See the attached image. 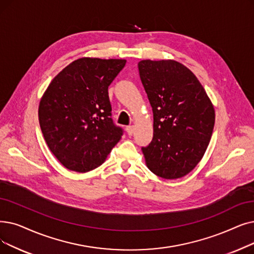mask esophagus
Returning a JSON list of instances; mask_svg holds the SVG:
<instances>
[{
    "instance_id": "obj_1",
    "label": "esophagus",
    "mask_w": 254,
    "mask_h": 254,
    "mask_svg": "<svg viewBox=\"0 0 254 254\" xmlns=\"http://www.w3.org/2000/svg\"><path fill=\"white\" fill-rule=\"evenodd\" d=\"M127 134L129 135V136H131L134 134V131H135V127L134 126H128V127H127Z\"/></svg>"
}]
</instances>
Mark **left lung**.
<instances>
[{
  "label": "left lung",
  "instance_id": "obj_1",
  "mask_svg": "<svg viewBox=\"0 0 254 254\" xmlns=\"http://www.w3.org/2000/svg\"><path fill=\"white\" fill-rule=\"evenodd\" d=\"M138 67L153 112V138L142 147L146 166L160 178L181 179L196 167L208 146L214 106L184 64L142 60Z\"/></svg>",
  "mask_w": 254,
  "mask_h": 254
}]
</instances>
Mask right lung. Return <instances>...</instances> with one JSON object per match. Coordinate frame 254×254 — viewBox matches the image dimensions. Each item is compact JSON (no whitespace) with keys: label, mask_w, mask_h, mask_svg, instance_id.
Listing matches in <instances>:
<instances>
[{"label":"right lung","mask_w":254,"mask_h":254,"mask_svg":"<svg viewBox=\"0 0 254 254\" xmlns=\"http://www.w3.org/2000/svg\"><path fill=\"white\" fill-rule=\"evenodd\" d=\"M127 60L84 57L63 68L50 83L38 108L40 128L57 160L76 172L106 161L123 129L113 124L108 87Z\"/></svg>","instance_id":"1"}]
</instances>
